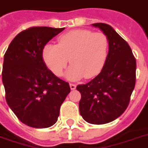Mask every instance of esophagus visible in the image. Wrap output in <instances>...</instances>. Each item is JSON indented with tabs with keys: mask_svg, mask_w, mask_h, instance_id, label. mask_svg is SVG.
Masks as SVG:
<instances>
[{
	"mask_svg": "<svg viewBox=\"0 0 148 148\" xmlns=\"http://www.w3.org/2000/svg\"><path fill=\"white\" fill-rule=\"evenodd\" d=\"M70 87H71V89L72 90H75V88H76V85L73 84V83H71V84H70Z\"/></svg>",
	"mask_w": 148,
	"mask_h": 148,
	"instance_id": "34e87169",
	"label": "esophagus"
}]
</instances>
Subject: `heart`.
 <instances>
[{"label": "heart", "instance_id": "obj_1", "mask_svg": "<svg viewBox=\"0 0 148 148\" xmlns=\"http://www.w3.org/2000/svg\"><path fill=\"white\" fill-rule=\"evenodd\" d=\"M58 44L48 43L42 50L45 65L56 76H62L68 61L71 64L65 76L76 81L84 76H95L101 71L107 54L108 40L103 33L75 29L60 35Z\"/></svg>", "mask_w": 148, "mask_h": 148}]
</instances>
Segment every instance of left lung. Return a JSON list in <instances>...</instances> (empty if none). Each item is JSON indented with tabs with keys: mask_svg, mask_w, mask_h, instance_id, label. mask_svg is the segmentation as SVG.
Instances as JSON below:
<instances>
[{
	"mask_svg": "<svg viewBox=\"0 0 148 148\" xmlns=\"http://www.w3.org/2000/svg\"><path fill=\"white\" fill-rule=\"evenodd\" d=\"M108 40L109 50L101 72L94 79L77 85L81 93L79 112L91 124H105L127 109L135 85L136 61L132 49L109 25L92 24Z\"/></svg>",
	"mask_w": 148,
	"mask_h": 148,
	"instance_id": "obj_1",
	"label": "left lung"
}]
</instances>
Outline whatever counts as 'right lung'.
Wrapping results in <instances>:
<instances>
[{
    "label": "right lung",
    "instance_id": "add662e5",
    "mask_svg": "<svg viewBox=\"0 0 148 148\" xmlns=\"http://www.w3.org/2000/svg\"><path fill=\"white\" fill-rule=\"evenodd\" d=\"M64 29L29 28L13 38L5 53L2 82L6 102L18 119L31 127L54 124L71 92L69 83L47 69L42 58L44 46Z\"/></svg>",
    "mask_w": 148,
    "mask_h": 148
}]
</instances>
